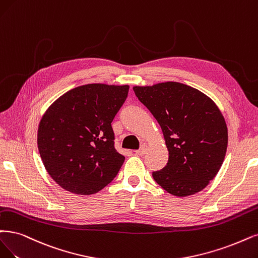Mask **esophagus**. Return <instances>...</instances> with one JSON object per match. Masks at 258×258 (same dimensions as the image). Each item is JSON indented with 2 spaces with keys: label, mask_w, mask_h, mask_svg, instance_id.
<instances>
[{
  "label": "esophagus",
  "mask_w": 258,
  "mask_h": 258,
  "mask_svg": "<svg viewBox=\"0 0 258 258\" xmlns=\"http://www.w3.org/2000/svg\"><path fill=\"white\" fill-rule=\"evenodd\" d=\"M146 151H147V146L144 145L139 150L136 151V154H137L138 156H142V155L146 154Z\"/></svg>",
  "instance_id": "obj_1"
}]
</instances>
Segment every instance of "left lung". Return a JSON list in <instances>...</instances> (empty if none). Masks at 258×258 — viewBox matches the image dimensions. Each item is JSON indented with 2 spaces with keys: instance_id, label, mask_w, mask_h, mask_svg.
<instances>
[{
  "instance_id": "obj_1",
  "label": "left lung",
  "mask_w": 258,
  "mask_h": 258,
  "mask_svg": "<svg viewBox=\"0 0 258 258\" xmlns=\"http://www.w3.org/2000/svg\"><path fill=\"white\" fill-rule=\"evenodd\" d=\"M133 90L159 123L169 151L167 166L152 173L155 182L176 197L201 191L225 157L227 127L221 111L201 91L176 82Z\"/></svg>"
}]
</instances>
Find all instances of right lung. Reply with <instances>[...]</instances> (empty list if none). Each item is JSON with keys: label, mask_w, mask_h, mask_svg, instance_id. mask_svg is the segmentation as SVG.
I'll list each match as a JSON object with an SVG mask.
<instances>
[{"label": "right lung", "mask_w": 258, "mask_h": 258, "mask_svg": "<svg viewBox=\"0 0 258 258\" xmlns=\"http://www.w3.org/2000/svg\"><path fill=\"white\" fill-rule=\"evenodd\" d=\"M128 88L83 85L62 94L44 112L38 150L47 173L67 191L93 195L118 174L125 157L114 149L111 122Z\"/></svg>", "instance_id": "right-lung-1"}]
</instances>
